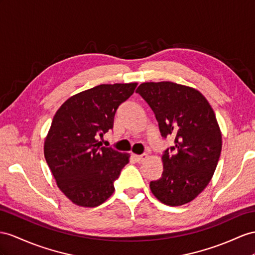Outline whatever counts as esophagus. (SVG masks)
Masks as SVG:
<instances>
[{
    "mask_svg": "<svg viewBox=\"0 0 255 255\" xmlns=\"http://www.w3.org/2000/svg\"><path fill=\"white\" fill-rule=\"evenodd\" d=\"M133 157H134V159H135L136 162H139V164H141V162H143V161H144V160L146 159L147 155H146V154H143V155H134Z\"/></svg>",
    "mask_w": 255,
    "mask_h": 255,
    "instance_id": "1",
    "label": "esophagus"
}]
</instances>
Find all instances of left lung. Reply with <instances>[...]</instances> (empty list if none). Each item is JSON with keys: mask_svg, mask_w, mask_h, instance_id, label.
I'll list each match as a JSON object with an SVG mask.
<instances>
[{"mask_svg": "<svg viewBox=\"0 0 255 255\" xmlns=\"http://www.w3.org/2000/svg\"><path fill=\"white\" fill-rule=\"evenodd\" d=\"M135 93L153 110L161 135L174 138L161 156V177L149 188L167 206L187 204L205 190L217 168L222 149L217 117L201 93L184 85L142 83Z\"/></svg>", "mask_w": 255, "mask_h": 255, "instance_id": "obj_1", "label": "left lung"}]
</instances>
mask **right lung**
Returning <instances> with one entry per match:
<instances>
[{"instance_id": "obj_1", "label": "right lung", "mask_w": 255, "mask_h": 255, "mask_svg": "<svg viewBox=\"0 0 255 255\" xmlns=\"http://www.w3.org/2000/svg\"><path fill=\"white\" fill-rule=\"evenodd\" d=\"M136 85H99L72 96L56 112L44 155L58 187L73 204L97 207L114 193L129 154L102 146L98 138L113 128L116 110Z\"/></svg>"}]
</instances>
